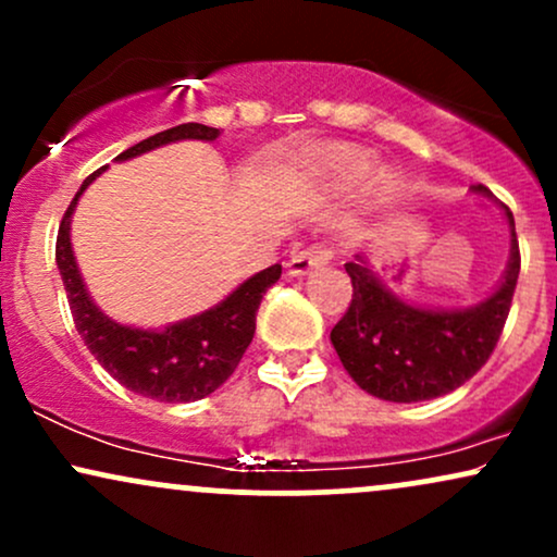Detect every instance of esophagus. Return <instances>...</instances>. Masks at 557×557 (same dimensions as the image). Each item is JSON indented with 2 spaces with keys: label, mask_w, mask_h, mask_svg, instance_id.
<instances>
[{
  "label": "esophagus",
  "mask_w": 557,
  "mask_h": 557,
  "mask_svg": "<svg viewBox=\"0 0 557 557\" xmlns=\"http://www.w3.org/2000/svg\"><path fill=\"white\" fill-rule=\"evenodd\" d=\"M330 257H332L330 248H324V246L304 248V251L293 253L290 261H287V274H290V277H304V274L317 270V267L327 264Z\"/></svg>",
  "instance_id": "esophagus-1"
}]
</instances>
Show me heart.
I'll list each match as a JSON object with an SVG mask.
<instances>
[{"instance_id":"obj_1","label":"heart","mask_w":557,"mask_h":557,"mask_svg":"<svg viewBox=\"0 0 557 557\" xmlns=\"http://www.w3.org/2000/svg\"><path fill=\"white\" fill-rule=\"evenodd\" d=\"M372 172V157L367 151L354 149V146H330L322 157L317 159V175L337 194L359 188ZM385 177H376L374 190H385Z\"/></svg>"}]
</instances>
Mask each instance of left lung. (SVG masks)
I'll use <instances>...</instances> for the list:
<instances>
[{
	"mask_svg": "<svg viewBox=\"0 0 557 557\" xmlns=\"http://www.w3.org/2000/svg\"><path fill=\"white\" fill-rule=\"evenodd\" d=\"M474 194L490 196L484 185ZM510 257L500 285L466 309H424L395 296L376 277L367 257L345 264L354 298L330 341L345 372L369 395L393 403H419L453 393L471 380L495 350L519 283L521 257L508 207Z\"/></svg>",
	"mask_w": 557,
	"mask_h": 557,
	"instance_id": "8db88e82",
	"label": "left lung"
}]
</instances>
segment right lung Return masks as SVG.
Returning a JSON list of instances; mask_svg holds the SVG:
<instances>
[{"label":"right lung","mask_w":557,"mask_h":557,"mask_svg":"<svg viewBox=\"0 0 557 557\" xmlns=\"http://www.w3.org/2000/svg\"><path fill=\"white\" fill-rule=\"evenodd\" d=\"M216 136H220L216 127L185 123L140 140L114 159L125 162V159L140 157L159 146L175 144V140H214ZM104 170L107 168L96 170L83 181L81 190L62 216L60 233H57V267H60L62 283H65L75 330L88 345L94 359L133 393L159 403H190L207 398L216 387L225 385L227 376L235 372L243 354L251 345L261 298L277 283L283 267H267L253 277L243 280L212 309L181 319L162 330L127 327V324L114 322L88 296L78 261H75L73 243H70L75 203Z\"/></svg>","instance_id":"right-lung-1"}]
</instances>
